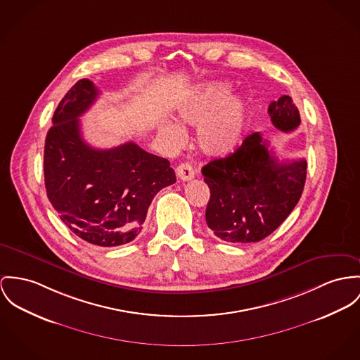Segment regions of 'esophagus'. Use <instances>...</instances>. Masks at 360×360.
<instances>
[{
	"instance_id": "1",
	"label": "esophagus",
	"mask_w": 360,
	"mask_h": 360,
	"mask_svg": "<svg viewBox=\"0 0 360 360\" xmlns=\"http://www.w3.org/2000/svg\"><path fill=\"white\" fill-rule=\"evenodd\" d=\"M176 176L181 179V181H191L194 178V169L193 167L188 163H182L179 166L176 167Z\"/></svg>"
}]
</instances>
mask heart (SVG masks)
I'll return each instance as SVG.
<instances>
[{
	"label": "heart",
	"instance_id": "obj_1",
	"mask_svg": "<svg viewBox=\"0 0 360 360\" xmlns=\"http://www.w3.org/2000/svg\"><path fill=\"white\" fill-rule=\"evenodd\" d=\"M227 83L211 82L198 87L178 104L176 122L180 126L198 127L195 145L208 158H224L241 143L248 123V104L241 97H231ZM159 134L168 145L176 146L184 131L172 122L165 120Z\"/></svg>",
	"mask_w": 360,
	"mask_h": 360
}]
</instances>
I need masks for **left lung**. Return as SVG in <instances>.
Instances as JSON below:
<instances>
[{
    "mask_svg": "<svg viewBox=\"0 0 360 360\" xmlns=\"http://www.w3.org/2000/svg\"><path fill=\"white\" fill-rule=\"evenodd\" d=\"M273 124L289 133L300 113L289 96L269 105ZM211 197L205 221L227 243H257L270 236L299 202L307 176L304 159L278 162L269 141L253 133L231 155L201 169Z\"/></svg>",
    "mask_w": 360,
    "mask_h": 360,
    "instance_id": "left-lung-1",
    "label": "left lung"
}]
</instances>
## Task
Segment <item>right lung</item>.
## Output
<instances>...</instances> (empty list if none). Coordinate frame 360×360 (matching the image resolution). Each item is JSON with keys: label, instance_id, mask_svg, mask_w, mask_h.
<instances>
[{"label": "right lung", "instance_id": "right-lung-1", "mask_svg": "<svg viewBox=\"0 0 360 360\" xmlns=\"http://www.w3.org/2000/svg\"><path fill=\"white\" fill-rule=\"evenodd\" d=\"M97 96L93 82L81 79L57 105L45 139V188L72 233L93 245L117 247L139 236L153 197L176 178L167 159L134 142L112 149L84 142L79 116Z\"/></svg>", "mask_w": 360, "mask_h": 360}]
</instances>
